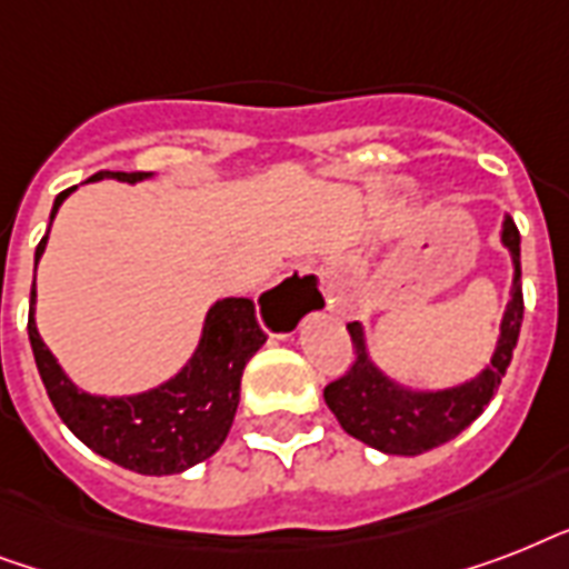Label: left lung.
Wrapping results in <instances>:
<instances>
[{
    "instance_id": "left-lung-1",
    "label": "left lung",
    "mask_w": 569,
    "mask_h": 569,
    "mask_svg": "<svg viewBox=\"0 0 569 569\" xmlns=\"http://www.w3.org/2000/svg\"><path fill=\"white\" fill-rule=\"evenodd\" d=\"M502 241L513 257V289L502 319V337L490 360V369L469 380L463 387L442 392H407L378 372L366 357L363 330L357 321L348 325L355 342V363L346 375L325 387V401L351 437L387 455H422L431 451L485 413L490 398L502 383L511 366L513 348L522 325V286H520V230L511 218H505Z\"/></svg>"
}]
</instances>
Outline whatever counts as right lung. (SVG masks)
<instances>
[{
    "instance_id": "right-lung-1",
    "label": "right lung",
    "mask_w": 569,
    "mask_h": 569,
    "mask_svg": "<svg viewBox=\"0 0 569 569\" xmlns=\"http://www.w3.org/2000/svg\"><path fill=\"white\" fill-rule=\"evenodd\" d=\"M102 177L136 182L144 180L147 173L100 171L93 173L91 180H102ZM70 191L73 189L56 197L49 218H56L58 206L64 203ZM47 236L34 250V268L47 248ZM286 283L277 286L274 292H280ZM29 339L49 401L61 416V422L88 449L141 476H173L200 460L212 458L214 451L221 449V442L230 433L236 407H239L241 372L250 357L257 355L259 346L266 342L268 333L259 325L257 307L250 298H223L206 316L203 339L191 363L159 389L129 398L88 396L67 380L34 328V289H31L29 307Z\"/></svg>"
}]
</instances>
